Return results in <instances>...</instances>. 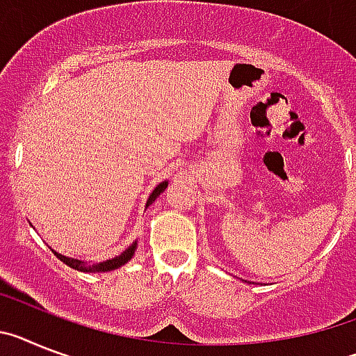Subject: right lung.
I'll list each match as a JSON object with an SVG mask.
<instances>
[{
  "label": "right lung",
  "mask_w": 356,
  "mask_h": 356,
  "mask_svg": "<svg viewBox=\"0 0 356 356\" xmlns=\"http://www.w3.org/2000/svg\"><path fill=\"white\" fill-rule=\"evenodd\" d=\"M166 186H168V182H166V181H163L161 184H157V186L154 188L152 193H150V197H148L147 206H150V204H152L154 200H156L157 197H159L161 193L166 190ZM136 245H138V243L134 242L131 247H129V249H127V251H123L120 256H116V258H113V259H107V261H102V264H86V261H80V259L67 258V256H64V254H58L57 251H54V254L57 256V258L60 259L63 264H66L67 267H71V268H75V270H80V272H107V270H114V268H118V267H122V265H125L127 261H129V259L134 256Z\"/></svg>",
  "instance_id": "add662e5"
}]
</instances>
